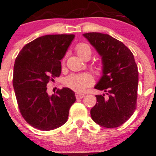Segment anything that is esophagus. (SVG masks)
Returning <instances> with one entry per match:
<instances>
[{"mask_svg": "<svg viewBox=\"0 0 156 156\" xmlns=\"http://www.w3.org/2000/svg\"><path fill=\"white\" fill-rule=\"evenodd\" d=\"M75 96H76V99H82L83 97H85V95L84 94H80V93H76L75 94Z\"/></svg>", "mask_w": 156, "mask_h": 156, "instance_id": "1", "label": "esophagus"}]
</instances>
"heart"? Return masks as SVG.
<instances>
[{
    "instance_id": "b5f03b06",
    "label": "heart",
    "mask_w": 156,
    "mask_h": 156,
    "mask_svg": "<svg viewBox=\"0 0 156 156\" xmlns=\"http://www.w3.org/2000/svg\"><path fill=\"white\" fill-rule=\"evenodd\" d=\"M75 52L80 58L83 59L85 56L91 57V48L85 43H79L75 47ZM92 83V78L88 74L71 75L66 77L64 80V85L76 92H83L87 87L90 86Z\"/></svg>"
}]
</instances>
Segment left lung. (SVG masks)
Listing matches in <instances>:
<instances>
[{"label": "left lung", "mask_w": 156, "mask_h": 156, "mask_svg": "<svg viewBox=\"0 0 156 156\" xmlns=\"http://www.w3.org/2000/svg\"><path fill=\"white\" fill-rule=\"evenodd\" d=\"M102 57V76L95 88L103 91L95 95L92 119L102 127L115 128L132 116L137 106L138 71L133 54L122 42L108 34H83Z\"/></svg>", "instance_id": "obj_1"}]
</instances>
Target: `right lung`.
<instances>
[{
	"label": "right lung",
	"instance_id": "right-lung-1",
	"mask_svg": "<svg viewBox=\"0 0 156 156\" xmlns=\"http://www.w3.org/2000/svg\"><path fill=\"white\" fill-rule=\"evenodd\" d=\"M75 35H47L26 44L14 65L13 87L20 113L32 127L51 130L67 122L76 100L68 88L49 95L47 85L61 73V61Z\"/></svg>",
	"mask_w": 156,
	"mask_h": 156
}]
</instances>
